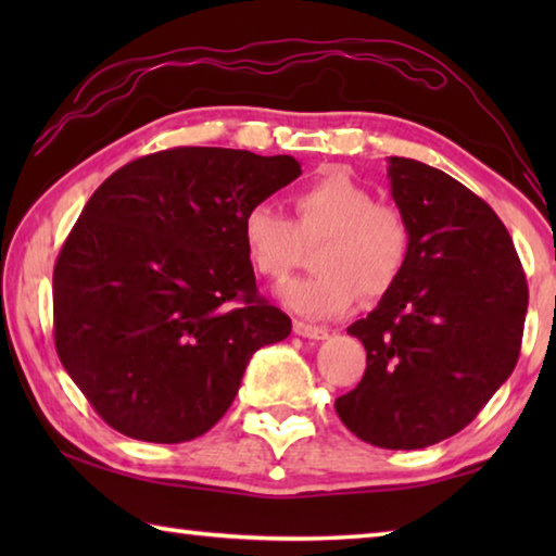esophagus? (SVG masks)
<instances>
[{"instance_id": "34e87169", "label": "esophagus", "mask_w": 556, "mask_h": 556, "mask_svg": "<svg viewBox=\"0 0 556 556\" xmlns=\"http://www.w3.org/2000/svg\"><path fill=\"white\" fill-rule=\"evenodd\" d=\"M294 333L301 338H312V341H326L328 328L306 324V321H294Z\"/></svg>"}]
</instances>
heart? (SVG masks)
<instances>
[{"label":"heart","instance_id":"obj_1","mask_svg":"<svg viewBox=\"0 0 556 556\" xmlns=\"http://www.w3.org/2000/svg\"><path fill=\"white\" fill-rule=\"evenodd\" d=\"M296 223L275 205L257 203L242 218V248L262 277L281 281L301 260V242H318L316 275L279 289L296 314L328 318L378 299L397 285L409 255V225L388 203L343 172H328L294 195Z\"/></svg>","mask_w":556,"mask_h":556}]
</instances>
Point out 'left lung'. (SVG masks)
<instances>
[{
    "mask_svg": "<svg viewBox=\"0 0 556 556\" xmlns=\"http://www.w3.org/2000/svg\"><path fill=\"white\" fill-rule=\"evenodd\" d=\"M409 225L402 275L368 318L348 326L368 365L336 412L380 448H425L473 421L520 355L527 281L491 205L414 159H388Z\"/></svg>",
    "mask_w": 556,
    "mask_h": 556,
    "instance_id": "left-lung-1",
    "label": "left lung"
}]
</instances>
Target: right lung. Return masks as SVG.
<instances>
[{
	"label": "right lung",
	"mask_w": 556,
	"mask_h": 556,
	"mask_svg": "<svg viewBox=\"0 0 556 556\" xmlns=\"http://www.w3.org/2000/svg\"><path fill=\"white\" fill-rule=\"evenodd\" d=\"M301 176L294 156L178 147L129 162L83 208L53 269L55 351L119 434L208 431L291 318L257 294L242 218Z\"/></svg>",
	"instance_id": "obj_1"
}]
</instances>
